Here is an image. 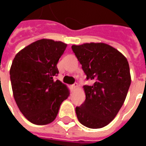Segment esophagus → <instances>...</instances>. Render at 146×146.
<instances>
[{
	"label": "esophagus",
	"instance_id": "34e87169",
	"mask_svg": "<svg viewBox=\"0 0 146 146\" xmlns=\"http://www.w3.org/2000/svg\"><path fill=\"white\" fill-rule=\"evenodd\" d=\"M74 84H75V83H74Z\"/></svg>",
	"mask_w": 146,
	"mask_h": 146
}]
</instances>
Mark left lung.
Masks as SVG:
<instances>
[{
  "mask_svg": "<svg viewBox=\"0 0 146 146\" xmlns=\"http://www.w3.org/2000/svg\"><path fill=\"white\" fill-rule=\"evenodd\" d=\"M66 48L64 43L43 39L19 51L12 62L10 79L14 98L32 123L45 125L54 121L70 95L66 85L55 78L58 62Z\"/></svg>",
  "mask_w": 146,
  "mask_h": 146,
  "instance_id": "left-lung-1",
  "label": "left lung"
}]
</instances>
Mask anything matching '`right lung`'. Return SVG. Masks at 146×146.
<instances>
[{
  "instance_id": "right-lung-1",
  "label": "right lung",
  "mask_w": 146,
  "mask_h": 146,
  "mask_svg": "<svg viewBox=\"0 0 146 146\" xmlns=\"http://www.w3.org/2000/svg\"><path fill=\"white\" fill-rule=\"evenodd\" d=\"M82 65V70L92 80L84 87L86 98L76 107L80 123L87 127L102 128L113 120L122 107L131 85L127 60L111 46L91 43L72 46Z\"/></svg>"
}]
</instances>
